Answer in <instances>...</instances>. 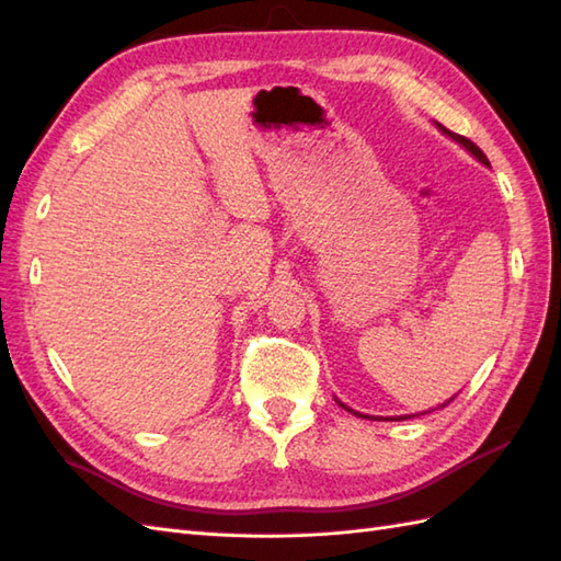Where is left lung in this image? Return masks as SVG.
<instances>
[{
    "label": "left lung",
    "instance_id": "1",
    "mask_svg": "<svg viewBox=\"0 0 561 561\" xmlns=\"http://www.w3.org/2000/svg\"><path fill=\"white\" fill-rule=\"evenodd\" d=\"M436 127L440 129V133H444V135H448L450 139H456V141H458V145H462L465 149H468V151L472 153V157H474V159H478L480 163H484V165H490V159H486V157H484V151H482V149H480L478 145H474V141H470L468 137H462V135H456V133H450V129H446L444 125H436ZM453 398H456V396H453ZM453 398H450V400H453ZM450 400H446L444 404H438V408H446V404H448ZM340 404H342V402H340ZM342 408H344V410H347V412H352V414H359V412H354V410H350V408H347V404H342ZM428 412H432V410H428ZM424 414H426V412H424ZM359 416H366V414H359ZM410 416H412V414H410ZM410 416H386V420H410ZM416 416H420V414H416Z\"/></svg>",
    "mask_w": 561,
    "mask_h": 561
}]
</instances>
